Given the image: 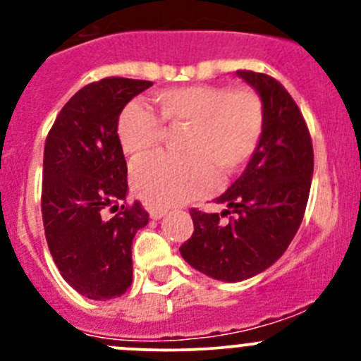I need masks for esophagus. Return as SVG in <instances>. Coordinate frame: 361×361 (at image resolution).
Segmentation results:
<instances>
[{
    "label": "esophagus",
    "mask_w": 361,
    "mask_h": 361,
    "mask_svg": "<svg viewBox=\"0 0 361 361\" xmlns=\"http://www.w3.org/2000/svg\"><path fill=\"white\" fill-rule=\"evenodd\" d=\"M148 213H150V216L154 218V220H160V218L164 216V214L167 213V209H162V207H148Z\"/></svg>",
    "instance_id": "obj_1"
}]
</instances>
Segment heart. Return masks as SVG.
Returning a JSON list of instances; mask_svg holds the SVG:
<instances>
[{"label": "heart", "mask_w": 361, "mask_h": 361, "mask_svg": "<svg viewBox=\"0 0 361 361\" xmlns=\"http://www.w3.org/2000/svg\"><path fill=\"white\" fill-rule=\"evenodd\" d=\"M155 115L129 103L116 120L123 154L140 159L157 150L164 127L188 126L181 143L183 159L155 155L130 171L134 192L154 206H174L207 195L221 178L238 173L253 157L264 133V104L246 87L185 85L152 97Z\"/></svg>", "instance_id": "heart-1"}]
</instances>
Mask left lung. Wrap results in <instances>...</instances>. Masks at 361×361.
Listing matches in <instances>:
<instances>
[{
    "mask_svg": "<svg viewBox=\"0 0 361 361\" xmlns=\"http://www.w3.org/2000/svg\"><path fill=\"white\" fill-rule=\"evenodd\" d=\"M264 104V133L245 173L214 199L227 209H190L194 234L180 246L188 264L220 281H243L271 267L297 234L311 190L314 154L307 123L272 76L239 69ZM234 214L227 224L219 218Z\"/></svg>",
    "mask_w": 361,
    "mask_h": 361,
    "instance_id": "obj_1",
    "label": "left lung"
}]
</instances>
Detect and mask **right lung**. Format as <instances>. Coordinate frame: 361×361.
<instances>
[{
  "label": "right lung",
  "instance_id": "obj_1",
  "mask_svg": "<svg viewBox=\"0 0 361 361\" xmlns=\"http://www.w3.org/2000/svg\"><path fill=\"white\" fill-rule=\"evenodd\" d=\"M154 83L110 76L80 89L63 106L43 152L42 214L61 276L92 300H110L133 283L130 246L148 213L127 204V162L116 120Z\"/></svg>",
  "mask_w": 361,
  "mask_h": 361
}]
</instances>
